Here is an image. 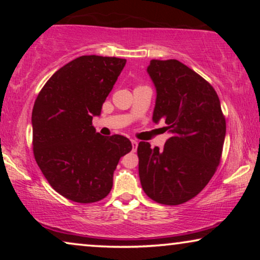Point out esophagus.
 Masks as SVG:
<instances>
[{
	"label": "esophagus",
	"instance_id": "34e87169",
	"mask_svg": "<svg viewBox=\"0 0 260 260\" xmlns=\"http://www.w3.org/2000/svg\"><path fill=\"white\" fill-rule=\"evenodd\" d=\"M131 144H133V151L135 152L137 150V147H138V142L135 141V140H131Z\"/></svg>",
	"mask_w": 260,
	"mask_h": 260
}]
</instances>
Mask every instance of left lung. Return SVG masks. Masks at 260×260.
Returning a JSON list of instances; mask_svg holds the SVG:
<instances>
[{
  "instance_id": "left-lung-1",
  "label": "left lung",
  "mask_w": 260,
  "mask_h": 260,
  "mask_svg": "<svg viewBox=\"0 0 260 260\" xmlns=\"http://www.w3.org/2000/svg\"><path fill=\"white\" fill-rule=\"evenodd\" d=\"M157 97L152 120L172 134L165 147L140 142L138 173L144 193L158 204L189 201L207 186L221 161L226 119L211 84L179 60H151Z\"/></svg>"
}]
</instances>
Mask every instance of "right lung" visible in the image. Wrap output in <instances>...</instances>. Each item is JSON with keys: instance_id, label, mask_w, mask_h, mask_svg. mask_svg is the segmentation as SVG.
<instances>
[{"instance_id": "1", "label": "right lung", "mask_w": 260, "mask_h": 260, "mask_svg": "<svg viewBox=\"0 0 260 260\" xmlns=\"http://www.w3.org/2000/svg\"><path fill=\"white\" fill-rule=\"evenodd\" d=\"M126 60L83 55L59 69L35 99L33 152L53 189L79 204L108 197L119 158L133 145L120 135L102 136L92 125Z\"/></svg>"}]
</instances>
